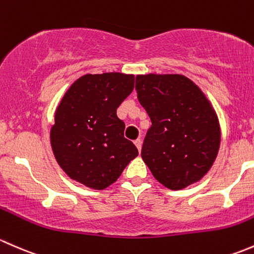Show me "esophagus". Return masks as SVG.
<instances>
[{
    "mask_svg": "<svg viewBox=\"0 0 254 254\" xmlns=\"http://www.w3.org/2000/svg\"><path fill=\"white\" fill-rule=\"evenodd\" d=\"M134 144H135V146H137L138 151H139V153H140V150H142V140H140V139H135L134 140Z\"/></svg>",
    "mask_w": 254,
    "mask_h": 254,
    "instance_id": "1",
    "label": "esophagus"
}]
</instances>
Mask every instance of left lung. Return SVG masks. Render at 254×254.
Wrapping results in <instances>:
<instances>
[{
    "instance_id": "8db88e82",
    "label": "left lung",
    "mask_w": 254,
    "mask_h": 254,
    "mask_svg": "<svg viewBox=\"0 0 254 254\" xmlns=\"http://www.w3.org/2000/svg\"><path fill=\"white\" fill-rule=\"evenodd\" d=\"M135 90L151 121L142 159L153 176L174 190L199 181L220 146V126L210 101L181 74L137 75Z\"/></svg>"
}]
</instances>
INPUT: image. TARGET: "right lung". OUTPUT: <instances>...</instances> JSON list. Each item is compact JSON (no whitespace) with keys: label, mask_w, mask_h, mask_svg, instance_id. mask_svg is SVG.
<instances>
[{"label":"right lung","mask_w":254,"mask_h":254,"mask_svg":"<svg viewBox=\"0 0 254 254\" xmlns=\"http://www.w3.org/2000/svg\"><path fill=\"white\" fill-rule=\"evenodd\" d=\"M133 88L134 75L111 72L83 75L66 91L55 112L50 140L57 163L70 179L104 190L138 155L116 115Z\"/></svg>","instance_id":"add662e5"}]
</instances>
